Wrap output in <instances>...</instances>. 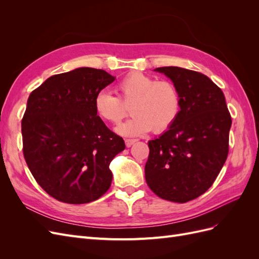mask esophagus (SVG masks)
<instances>
[{
  "label": "esophagus",
  "instance_id": "34e87169",
  "mask_svg": "<svg viewBox=\"0 0 259 259\" xmlns=\"http://www.w3.org/2000/svg\"><path fill=\"white\" fill-rule=\"evenodd\" d=\"M137 142V139H125V145L127 147H131L133 144H135Z\"/></svg>",
  "mask_w": 259,
  "mask_h": 259
}]
</instances>
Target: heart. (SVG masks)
<instances>
[{
    "mask_svg": "<svg viewBox=\"0 0 259 259\" xmlns=\"http://www.w3.org/2000/svg\"><path fill=\"white\" fill-rule=\"evenodd\" d=\"M119 96L108 90L99 91L94 107L101 120L119 124L127 114L131 105V119L117 127L124 136L146 134L152 128L163 133L173 125L182 107V97L175 83L168 80L158 81L153 76L140 72L127 74L117 84Z\"/></svg>",
    "mask_w": 259,
    "mask_h": 259,
    "instance_id": "obj_1",
    "label": "heart"
}]
</instances>
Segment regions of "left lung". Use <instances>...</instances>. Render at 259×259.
Masks as SVG:
<instances>
[{"label":"left lung","mask_w":259,"mask_h":259,"mask_svg":"<svg viewBox=\"0 0 259 259\" xmlns=\"http://www.w3.org/2000/svg\"><path fill=\"white\" fill-rule=\"evenodd\" d=\"M176 84L182 107L175 123L149 140V188L161 199L186 203L214 184L229 152L231 115L223 91L209 77L179 67H161Z\"/></svg>","instance_id":"obj_1"}]
</instances>
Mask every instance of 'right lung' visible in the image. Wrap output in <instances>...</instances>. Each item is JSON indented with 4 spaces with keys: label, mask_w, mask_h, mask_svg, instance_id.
Here are the masks:
<instances>
[{
    "label": "right lung",
    "mask_w": 259,
    "mask_h": 259,
    "mask_svg": "<svg viewBox=\"0 0 259 259\" xmlns=\"http://www.w3.org/2000/svg\"><path fill=\"white\" fill-rule=\"evenodd\" d=\"M114 80L105 70L77 68L49 77L30 94L21 121L23 156L54 199L84 204L110 188L109 165L125 144L97 115L94 99Z\"/></svg>",
    "instance_id": "right-lung-1"
}]
</instances>
